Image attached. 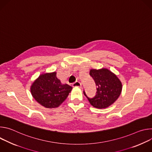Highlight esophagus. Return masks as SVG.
I'll list each match as a JSON object with an SVG mask.
<instances>
[{
    "label": "esophagus",
    "mask_w": 152,
    "mask_h": 152,
    "mask_svg": "<svg viewBox=\"0 0 152 152\" xmlns=\"http://www.w3.org/2000/svg\"><path fill=\"white\" fill-rule=\"evenodd\" d=\"M72 86H73V87L80 88V87H81V86H82V85H81V83H80L79 82L76 81V82H75V83H73L72 84Z\"/></svg>",
    "instance_id": "esophagus-1"
}]
</instances>
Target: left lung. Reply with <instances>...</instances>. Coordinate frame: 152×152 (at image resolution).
Returning a JSON list of instances; mask_svg holds the SVG:
<instances>
[{"instance_id":"1","label":"left lung","mask_w":152,"mask_h":152,"mask_svg":"<svg viewBox=\"0 0 152 152\" xmlns=\"http://www.w3.org/2000/svg\"><path fill=\"white\" fill-rule=\"evenodd\" d=\"M90 75L97 86L96 95L92 99L88 98L83 91L90 104L98 109H104L113 104L122 91V83L117 75L106 68L91 69Z\"/></svg>"}]
</instances>
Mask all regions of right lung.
Segmentation results:
<instances>
[{"mask_svg":"<svg viewBox=\"0 0 152 152\" xmlns=\"http://www.w3.org/2000/svg\"><path fill=\"white\" fill-rule=\"evenodd\" d=\"M72 88L67 83L62 84L54 72L40 75L31 86V92L40 104L46 108H55L67 99Z\"/></svg>","mask_w":152,"mask_h":152,"instance_id":"add662e5","label":"right lung"}]
</instances>
